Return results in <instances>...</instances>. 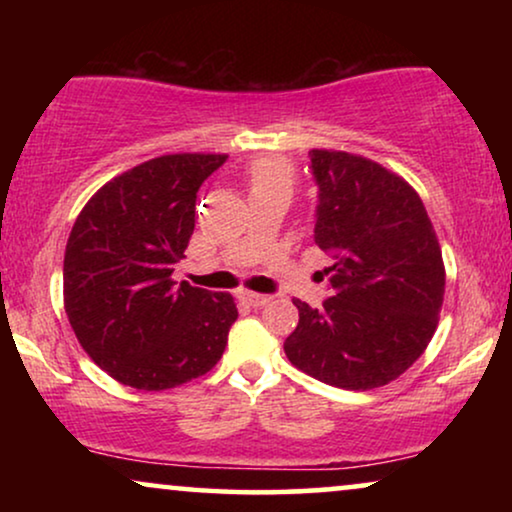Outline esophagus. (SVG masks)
<instances>
[{
  "mask_svg": "<svg viewBox=\"0 0 512 512\" xmlns=\"http://www.w3.org/2000/svg\"><path fill=\"white\" fill-rule=\"evenodd\" d=\"M242 300H247V303L254 307H261L265 303H270V296H265V293H254V291H242Z\"/></svg>",
  "mask_w": 512,
  "mask_h": 512,
  "instance_id": "34e87169",
  "label": "esophagus"
}]
</instances>
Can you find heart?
<instances>
[{
  "mask_svg": "<svg viewBox=\"0 0 512 512\" xmlns=\"http://www.w3.org/2000/svg\"><path fill=\"white\" fill-rule=\"evenodd\" d=\"M251 188H291V167L279 158H261L249 167Z\"/></svg>",
  "mask_w": 512,
  "mask_h": 512,
  "instance_id": "obj_1",
  "label": "heart"
}]
</instances>
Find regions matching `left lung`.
<instances>
[{
	"mask_svg": "<svg viewBox=\"0 0 512 512\" xmlns=\"http://www.w3.org/2000/svg\"><path fill=\"white\" fill-rule=\"evenodd\" d=\"M317 184L314 242L333 258L331 298L293 300L298 326L289 361L331 387H382L433 338L445 268L429 214L401 177L345 151H310ZM321 275V279H324Z\"/></svg>",
	"mask_w": 512,
	"mask_h": 512,
	"instance_id": "8db88e82",
	"label": "left lung"
}]
</instances>
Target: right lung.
Returning <instances> with one entry per match:
<instances>
[{
  "mask_svg": "<svg viewBox=\"0 0 512 512\" xmlns=\"http://www.w3.org/2000/svg\"><path fill=\"white\" fill-rule=\"evenodd\" d=\"M174 153L104 184L65 249V312L97 366L132 389L160 391L209 373L237 319L230 293L172 282L195 228V200L226 163Z\"/></svg>",
  "mask_w": 512,
  "mask_h": 512,
  "instance_id": "right-lung-1",
  "label": "right lung"
}]
</instances>
